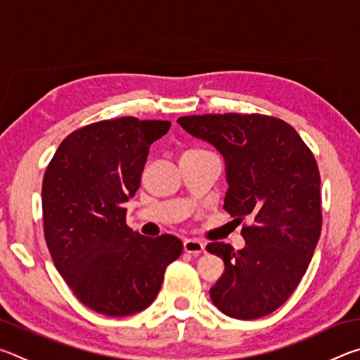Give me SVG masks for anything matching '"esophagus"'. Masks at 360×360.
Here are the masks:
<instances>
[{
    "instance_id": "esophagus-1",
    "label": "esophagus",
    "mask_w": 360,
    "mask_h": 360,
    "mask_svg": "<svg viewBox=\"0 0 360 360\" xmlns=\"http://www.w3.org/2000/svg\"><path fill=\"white\" fill-rule=\"evenodd\" d=\"M184 251L188 254H193V255H198L205 251V245L200 240H195V238H188L184 241Z\"/></svg>"
}]
</instances>
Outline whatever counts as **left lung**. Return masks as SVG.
Listing matches in <instances>:
<instances>
[{
  "label": "left lung",
  "mask_w": 360,
  "mask_h": 360,
  "mask_svg": "<svg viewBox=\"0 0 360 360\" xmlns=\"http://www.w3.org/2000/svg\"><path fill=\"white\" fill-rule=\"evenodd\" d=\"M178 124L221 152L229 184L224 210L240 221L251 219L241 230L243 249L206 246L225 265L211 300L230 318H264L292 295L319 241L318 163L300 135L270 115H184Z\"/></svg>",
  "instance_id": "left-lung-1"
}]
</instances>
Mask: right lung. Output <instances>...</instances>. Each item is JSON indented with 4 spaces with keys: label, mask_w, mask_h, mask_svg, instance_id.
Returning a JSON list of instances; mask_svg holds the SVG:
<instances>
[{
    "label": "right lung",
    "mask_w": 360,
    "mask_h": 360,
    "mask_svg": "<svg viewBox=\"0 0 360 360\" xmlns=\"http://www.w3.org/2000/svg\"><path fill=\"white\" fill-rule=\"evenodd\" d=\"M168 120L120 117L66 136L42 181L44 236L60 275L85 307L122 318L155 300L182 252L173 235L148 238L125 222L150 144Z\"/></svg>",
    "instance_id": "add662e5"
}]
</instances>
